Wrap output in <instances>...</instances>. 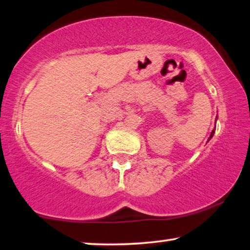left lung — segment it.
Instances as JSON below:
<instances>
[{
	"instance_id": "obj_1",
	"label": "left lung",
	"mask_w": 250,
	"mask_h": 250,
	"mask_svg": "<svg viewBox=\"0 0 250 250\" xmlns=\"http://www.w3.org/2000/svg\"><path fill=\"white\" fill-rule=\"evenodd\" d=\"M213 133H214V130H212V132H211V135H210V139L212 138V136H213Z\"/></svg>"
}]
</instances>
